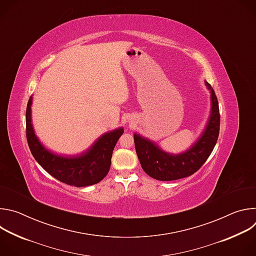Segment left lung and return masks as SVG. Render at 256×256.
Returning a JSON list of instances; mask_svg holds the SVG:
<instances>
[{
    "label": "left lung",
    "instance_id": "left-lung-1",
    "mask_svg": "<svg viewBox=\"0 0 256 256\" xmlns=\"http://www.w3.org/2000/svg\"><path fill=\"white\" fill-rule=\"evenodd\" d=\"M210 93V112L202 134L186 151L173 154L164 151L159 144L134 132L136 152L142 170L154 179L171 181L196 172L210 157L220 132V112L214 89L204 82Z\"/></svg>",
    "mask_w": 256,
    "mask_h": 256
}]
</instances>
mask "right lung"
Listing matches in <instances>:
<instances>
[{
  "instance_id": "add662e5",
  "label": "right lung",
  "mask_w": 256,
  "mask_h": 256,
  "mask_svg": "<svg viewBox=\"0 0 256 256\" xmlns=\"http://www.w3.org/2000/svg\"><path fill=\"white\" fill-rule=\"evenodd\" d=\"M32 100L30 96L26 108V136L34 159L48 173L66 184L83 188L100 182L110 169L112 152L124 134V128L101 134L80 154H58L46 148L35 134L31 118Z\"/></svg>"
}]
</instances>
